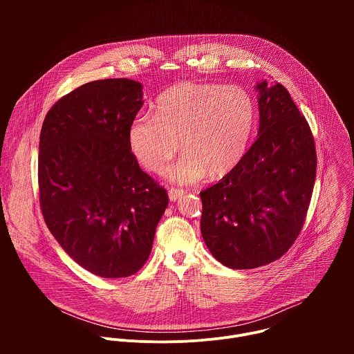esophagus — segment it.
<instances>
[{
	"mask_svg": "<svg viewBox=\"0 0 354 354\" xmlns=\"http://www.w3.org/2000/svg\"><path fill=\"white\" fill-rule=\"evenodd\" d=\"M168 194H169L171 201H176L179 197H182V196L185 194V190H183V189H179V187H169Z\"/></svg>",
	"mask_w": 354,
	"mask_h": 354,
	"instance_id": "1",
	"label": "esophagus"
}]
</instances>
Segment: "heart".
Returning <instances> with one entry per match:
<instances>
[{"label": "heart", "instance_id": "b5f03b06", "mask_svg": "<svg viewBox=\"0 0 354 354\" xmlns=\"http://www.w3.org/2000/svg\"><path fill=\"white\" fill-rule=\"evenodd\" d=\"M257 122L252 95L239 85L185 81L168 88L153 116H138L129 129L137 161L162 174L180 147L185 156L169 169L180 183H193L209 172L230 174L242 160Z\"/></svg>", "mask_w": 354, "mask_h": 354}]
</instances>
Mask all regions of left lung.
Segmentation results:
<instances>
[{
	"label": "left lung",
	"mask_w": 354,
	"mask_h": 354,
	"mask_svg": "<svg viewBox=\"0 0 354 354\" xmlns=\"http://www.w3.org/2000/svg\"><path fill=\"white\" fill-rule=\"evenodd\" d=\"M259 133L239 164L201 190L200 230L212 255L231 269L281 258L304 225L317 176L308 122L281 84L257 85Z\"/></svg>",
	"instance_id": "left-lung-1"
}]
</instances>
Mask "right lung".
Masks as SVG:
<instances>
[{
    "mask_svg": "<svg viewBox=\"0 0 354 354\" xmlns=\"http://www.w3.org/2000/svg\"><path fill=\"white\" fill-rule=\"evenodd\" d=\"M142 86L97 80L60 97L39 142V201L62 248L88 272L118 279L147 262L168 193L145 174L129 142Z\"/></svg>",
    "mask_w": 354,
    "mask_h": 354,
    "instance_id": "obj_1",
    "label": "right lung"
}]
</instances>
